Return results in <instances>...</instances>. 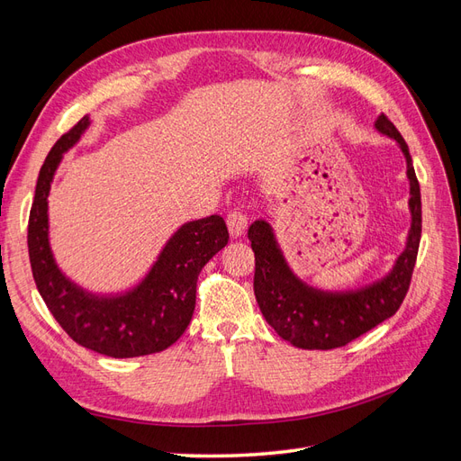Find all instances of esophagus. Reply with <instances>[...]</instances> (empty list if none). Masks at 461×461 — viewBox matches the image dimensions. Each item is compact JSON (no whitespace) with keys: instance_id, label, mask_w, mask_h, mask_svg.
Wrapping results in <instances>:
<instances>
[{"instance_id":"obj_1","label":"esophagus","mask_w":461,"mask_h":461,"mask_svg":"<svg viewBox=\"0 0 461 461\" xmlns=\"http://www.w3.org/2000/svg\"><path fill=\"white\" fill-rule=\"evenodd\" d=\"M227 227L232 236H242L248 229V215L240 212V209H232L227 215Z\"/></svg>"}]
</instances>
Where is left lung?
<instances>
[{
	"label": "left lung",
	"instance_id": "left-lung-1",
	"mask_svg": "<svg viewBox=\"0 0 461 461\" xmlns=\"http://www.w3.org/2000/svg\"><path fill=\"white\" fill-rule=\"evenodd\" d=\"M375 129L393 138L408 165L410 213L406 248L379 281L356 290L329 292L303 283L286 263L273 227L265 219L254 221L248 229L256 256L254 292L265 321L278 337L302 350H332L346 346L393 317L410 288L417 249L421 240V192L413 171L406 140L386 115H379Z\"/></svg>",
	"mask_w": 461,
	"mask_h": 461
}]
</instances>
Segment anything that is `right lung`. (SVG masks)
I'll return each mask as SVG.
<instances>
[{"label": "right lung", "mask_w": 461, "mask_h": 461, "mask_svg": "<svg viewBox=\"0 0 461 461\" xmlns=\"http://www.w3.org/2000/svg\"><path fill=\"white\" fill-rule=\"evenodd\" d=\"M90 127L85 115L63 134L41 165L29 219V256L34 283L48 310L77 344L109 357L156 354L175 344L196 308V283L203 265L229 242L221 215L188 221L159 252L146 276L129 292L95 296L67 278L50 248L48 196L53 175Z\"/></svg>", "instance_id": "1"}]
</instances>
